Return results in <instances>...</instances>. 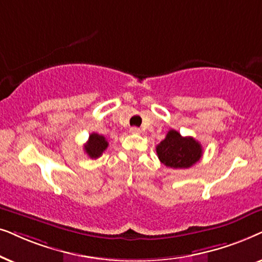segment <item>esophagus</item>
Here are the masks:
<instances>
[{
    "instance_id": "34e87169",
    "label": "esophagus",
    "mask_w": 262,
    "mask_h": 262,
    "mask_svg": "<svg viewBox=\"0 0 262 262\" xmlns=\"http://www.w3.org/2000/svg\"><path fill=\"white\" fill-rule=\"evenodd\" d=\"M129 132H130L132 134H140L141 133V129L138 128V127H132L129 129Z\"/></svg>"
}]
</instances>
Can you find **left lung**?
<instances>
[{
    "mask_svg": "<svg viewBox=\"0 0 262 262\" xmlns=\"http://www.w3.org/2000/svg\"><path fill=\"white\" fill-rule=\"evenodd\" d=\"M160 162L172 169H188L199 162L202 156L200 142L191 137H182L170 129L165 139L156 147Z\"/></svg>",
    "mask_w": 262,
    "mask_h": 262,
    "instance_id": "1",
    "label": "left lung"
}]
</instances>
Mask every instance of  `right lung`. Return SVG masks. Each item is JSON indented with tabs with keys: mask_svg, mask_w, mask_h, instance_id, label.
<instances>
[{
	"mask_svg": "<svg viewBox=\"0 0 262 262\" xmlns=\"http://www.w3.org/2000/svg\"><path fill=\"white\" fill-rule=\"evenodd\" d=\"M107 146H109V142L106 141V139L104 138L103 135L92 133L90 135L89 141L86 142L85 146H83V148H85L86 155L89 156L90 158L96 159L103 155V152L105 151Z\"/></svg>",
	"mask_w": 262,
	"mask_h": 262,
	"instance_id": "1",
	"label": "right lung"
}]
</instances>
